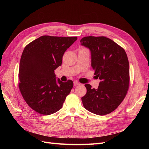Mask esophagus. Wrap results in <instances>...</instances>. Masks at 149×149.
Segmentation results:
<instances>
[{
    "mask_svg": "<svg viewBox=\"0 0 149 149\" xmlns=\"http://www.w3.org/2000/svg\"><path fill=\"white\" fill-rule=\"evenodd\" d=\"M73 84H74V86H77V85H79L80 84L78 81H74L73 82Z\"/></svg>",
    "mask_w": 149,
    "mask_h": 149,
    "instance_id": "1",
    "label": "esophagus"
}]
</instances>
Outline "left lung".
Segmentation results:
<instances>
[{"mask_svg": "<svg viewBox=\"0 0 149 149\" xmlns=\"http://www.w3.org/2000/svg\"><path fill=\"white\" fill-rule=\"evenodd\" d=\"M81 45L91 52V66L101 81L98 88L86 84L81 97L86 109L100 116L111 113L124 99L129 89V64L124 49L105 37H85Z\"/></svg>", "mask_w": 149, "mask_h": 149, "instance_id": "obj_1", "label": "left lung"}]
</instances>
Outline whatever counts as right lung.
<instances>
[{"instance_id":"right-lung-1","label":"right lung","mask_w":149,"mask_h":149,"mask_svg":"<svg viewBox=\"0 0 149 149\" xmlns=\"http://www.w3.org/2000/svg\"><path fill=\"white\" fill-rule=\"evenodd\" d=\"M76 37L42 36L26 45L20 61L19 89L27 104L38 113L49 115L59 111L73 86L63 83L55 71L61 65L66 49Z\"/></svg>"}]
</instances>
